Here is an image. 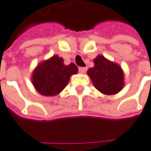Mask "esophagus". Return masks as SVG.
<instances>
[{
    "mask_svg": "<svg viewBox=\"0 0 151 151\" xmlns=\"http://www.w3.org/2000/svg\"><path fill=\"white\" fill-rule=\"evenodd\" d=\"M79 71L81 73H85L87 71V68H85V67H80L79 68Z\"/></svg>",
    "mask_w": 151,
    "mask_h": 151,
    "instance_id": "obj_1",
    "label": "esophagus"
}]
</instances>
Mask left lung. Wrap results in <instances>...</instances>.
I'll use <instances>...</instances> for the list:
<instances>
[{
	"label": "left lung",
	"mask_w": 151,
	"mask_h": 151,
	"mask_svg": "<svg viewBox=\"0 0 151 151\" xmlns=\"http://www.w3.org/2000/svg\"><path fill=\"white\" fill-rule=\"evenodd\" d=\"M94 87L104 95H115L124 86L122 67L99 55L94 59V67L88 70Z\"/></svg>",
	"instance_id": "8db88e82"
}]
</instances>
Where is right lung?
<instances>
[{
    "label": "right lung",
    "mask_w": 151,
    "mask_h": 151,
    "mask_svg": "<svg viewBox=\"0 0 151 151\" xmlns=\"http://www.w3.org/2000/svg\"><path fill=\"white\" fill-rule=\"evenodd\" d=\"M78 72L74 63L65 65L58 55L39 63L31 75V82L42 96H52L61 93L68 85L71 75Z\"/></svg>",
    "instance_id": "1"
}]
</instances>
